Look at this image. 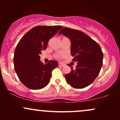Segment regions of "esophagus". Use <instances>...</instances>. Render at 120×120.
Here are the masks:
<instances>
[{
	"instance_id": "34e87169",
	"label": "esophagus",
	"mask_w": 120,
	"mask_h": 120,
	"mask_svg": "<svg viewBox=\"0 0 120 120\" xmlns=\"http://www.w3.org/2000/svg\"><path fill=\"white\" fill-rule=\"evenodd\" d=\"M64 66H65V64H63V63H60L59 64V67H64Z\"/></svg>"
}]
</instances>
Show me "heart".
Listing matches in <instances>:
<instances>
[{
    "label": "heart",
    "instance_id": "heart-1",
    "mask_svg": "<svg viewBox=\"0 0 120 120\" xmlns=\"http://www.w3.org/2000/svg\"><path fill=\"white\" fill-rule=\"evenodd\" d=\"M56 57H57V58H60V55H57V56H56Z\"/></svg>",
    "mask_w": 120,
    "mask_h": 120
}]
</instances>
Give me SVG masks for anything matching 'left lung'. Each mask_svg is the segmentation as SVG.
<instances>
[{"label": "left lung", "instance_id": "left-lung-1", "mask_svg": "<svg viewBox=\"0 0 120 120\" xmlns=\"http://www.w3.org/2000/svg\"><path fill=\"white\" fill-rule=\"evenodd\" d=\"M61 34L70 40L72 60L77 64L75 69L71 67L70 73L65 75V80L75 88L86 87L98 76L102 67L103 53L100 46L79 30L65 27L59 33Z\"/></svg>", "mask_w": 120, "mask_h": 120}]
</instances>
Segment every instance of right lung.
Masks as SVG:
<instances>
[{
	"instance_id": "1",
	"label": "right lung",
	"mask_w": 120,
	"mask_h": 120,
	"mask_svg": "<svg viewBox=\"0 0 120 120\" xmlns=\"http://www.w3.org/2000/svg\"><path fill=\"white\" fill-rule=\"evenodd\" d=\"M62 28L59 26H36L18 43L14 52V68L19 80L27 88L40 89L49 82L51 72L58 63L50 60L44 64L40 61V55L41 50L46 49L49 39Z\"/></svg>"
}]
</instances>
